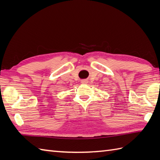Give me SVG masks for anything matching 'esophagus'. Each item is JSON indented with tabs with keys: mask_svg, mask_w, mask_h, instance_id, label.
Instances as JSON below:
<instances>
[{
	"mask_svg": "<svg viewBox=\"0 0 160 160\" xmlns=\"http://www.w3.org/2000/svg\"><path fill=\"white\" fill-rule=\"evenodd\" d=\"M82 83H87V81L86 80H82Z\"/></svg>",
	"mask_w": 160,
	"mask_h": 160,
	"instance_id": "esophagus-1",
	"label": "esophagus"
}]
</instances>
